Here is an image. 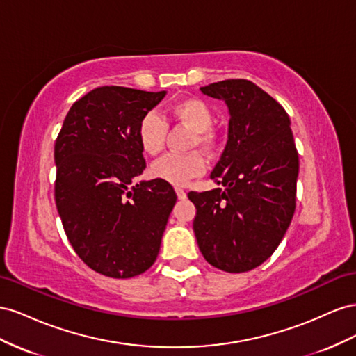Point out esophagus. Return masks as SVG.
<instances>
[{
    "label": "esophagus",
    "instance_id": "obj_1",
    "mask_svg": "<svg viewBox=\"0 0 356 356\" xmlns=\"http://www.w3.org/2000/svg\"><path fill=\"white\" fill-rule=\"evenodd\" d=\"M176 194H177V198L179 200H185L186 198V192L184 191V189H181V188H176Z\"/></svg>",
    "mask_w": 356,
    "mask_h": 356
}]
</instances>
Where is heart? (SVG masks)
Listing matches in <instances>:
<instances>
[{
    "instance_id": "b5f03b06",
    "label": "heart",
    "mask_w": 356,
    "mask_h": 356,
    "mask_svg": "<svg viewBox=\"0 0 356 356\" xmlns=\"http://www.w3.org/2000/svg\"><path fill=\"white\" fill-rule=\"evenodd\" d=\"M167 116L192 131L189 147L198 146L206 152L215 147L216 138L210 129L213 111L202 99L194 97L177 99L168 107ZM167 128V122L155 111H149L141 118L137 129L141 150L150 156L158 155L164 149ZM204 168V159L198 152H189L185 155L170 154L162 156L152 164L150 172L155 179L164 180L170 185L184 186L191 179L202 175Z\"/></svg>"
}]
</instances>
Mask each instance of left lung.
<instances>
[{
    "instance_id": "obj_1",
    "label": "left lung",
    "mask_w": 356,
    "mask_h": 356,
    "mask_svg": "<svg viewBox=\"0 0 356 356\" xmlns=\"http://www.w3.org/2000/svg\"><path fill=\"white\" fill-rule=\"evenodd\" d=\"M229 111L228 141L210 177L225 189L189 192L194 232L209 264L245 273L277 249L296 211L298 152L289 116L276 99L245 79L201 88Z\"/></svg>"
}]
</instances>
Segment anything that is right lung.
<instances>
[{"label":"right lung","instance_id":"1","mask_svg":"<svg viewBox=\"0 0 356 356\" xmlns=\"http://www.w3.org/2000/svg\"><path fill=\"white\" fill-rule=\"evenodd\" d=\"M165 94L95 88L71 106L56 138L55 201L67 238L107 277H134L152 267L176 204L167 181L136 184L146 168L138 124Z\"/></svg>","mask_w":356,"mask_h":356}]
</instances>
